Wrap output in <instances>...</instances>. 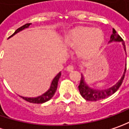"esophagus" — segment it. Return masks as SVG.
Returning <instances> with one entry per match:
<instances>
[{"instance_id": "1", "label": "esophagus", "mask_w": 129, "mask_h": 129, "mask_svg": "<svg viewBox=\"0 0 129 129\" xmlns=\"http://www.w3.org/2000/svg\"><path fill=\"white\" fill-rule=\"evenodd\" d=\"M73 69H74V67H73V65H69V66H67L66 70H67L68 71H73Z\"/></svg>"}]
</instances>
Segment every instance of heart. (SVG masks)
Segmentation results:
<instances>
[{"label": "heart", "mask_w": 129, "mask_h": 129, "mask_svg": "<svg viewBox=\"0 0 129 129\" xmlns=\"http://www.w3.org/2000/svg\"><path fill=\"white\" fill-rule=\"evenodd\" d=\"M104 39V34L101 29L81 28L68 34L65 38L64 43L67 46L77 47L78 55L88 58L99 52Z\"/></svg>", "instance_id": "b5f03b06"}]
</instances>
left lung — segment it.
<instances>
[{
    "mask_svg": "<svg viewBox=\"0 0 129 129\" xmlns=\"http://www.w3.org/2000/svg\"><path fill=\"white\" fill-rule=\"evenodd\" d=\"M113 41L122 43L123 49L126 52V46H125V43H124L123 40L116 33L115 29L113 28V34L111 36L109 43H111ZM126 70V68L124 69V72L123 73L121 78H120V80L114 86L111 87V88H109L107 89H93L91 87H89L86 84V83L85 82L83 76L81 75L80 84L78 86V89H79L81 95H82L83 98L85 99L86 101H96L101 100V99H104L106 98H108L109 96L113 94L115 92H116V91L119 88V87L121 86V85L122 84L124 76H125Z\"/></svg>",
    "mask_w": 129,
    "mask_h": 129,
    "instance_id": "8db88e82",
    "label": "left lung"
}]
</instances>
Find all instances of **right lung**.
I'll return each mask as SVG.
<instances>
[{"label":"right lung","instance_id":"add662e5","mask_svg":"<svg viewBox=\"0 0 129 129\" xmlns=\"http://www.w3.org/2000/svg\"><path fill=\"white\" fill-rule=\"evenodd\" d=\"M30 25H31V23H26V24L23 25V26H21L19 28L17 29L16 31H15V33L13 34V35H11L9 38H11L13 36L16 35L17 33H18V32H20L21 30H23V29L28 28ZM60 76H61V73L59 72V73L56 75V77L53 79L49 89L46 93H44L43 94H42V95L37 96V97H35V98H28V97H23V96H20V97L23 98L26 101H28L30 103H33V104H43V103L46 102L50 100L51 98L54 95V94H55L56 89H57V86H58V80L60 78Z\"/></svg>","mask_w":129,"mask_h":129}]
</instances>
